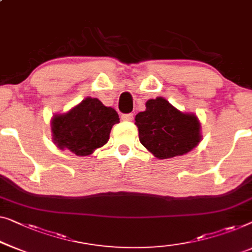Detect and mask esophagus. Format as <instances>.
Returning a JSON list of instances; mask_svg holds the SVG:
<instances>
[{
	"instance_id": "34e87169",
	"label": "esophagus",
	"mask_w": 252,
	"mask_h": 252,
	"mask_svg": "<svg viewBox=\"0 0 252 252\" xmlns=\"http://www.w3.org/2000/svg\"><path fill=\"white\" fill-rule=\"evenodd\" d=\"M133 118H134L133 114H124V115H122V119L125 120V122H130V120H133Z\"/></svg>"
}]
</instances>
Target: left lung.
Here are the masks:
<instances>
[{
    "label": "left lung",
    "mask_w": 252,
    "mask_h": 252,
    "mask_svg": "<svg viewBox=\"0 0 252 252\" xmlns=\"http://www.w3.org/2000/svg\"><path fill=\"white\" fill-rule=\"evenodd\" d=\"M145 111L135 117L138 138L158 159L185 155L201 140L200 124L192 114H184L163 97L149 100Z\"/></svg>",
    "instance_id": "obj_1"
}]
</instances>
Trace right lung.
Returning <instances> with one entry per match:
<instances>
[{
  "label": "right lung",
  "instance_id": "obj_1",
  "mask_svg": "<svg viewBox=\"0 0 252 252\" xmlns=\"http://www.w3.org/2000/svg\"><path fill=\"white\" fill-rule=\"evenodd\" d=\"M117 123L119 116L115 109L105 107L95 97H86L67 114L52 119L54 143L77 156H89L107 143Z\"/></svg>",
  "mask_w": 252,
  "mask_h": 252
}]
</instances>
